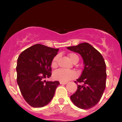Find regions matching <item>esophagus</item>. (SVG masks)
<instances>
[{
	"label": "esophagus",
	"mask_w": 122,
	"mask_h": 122,
	"mask_svg": "<svg viewBox=\"0 0 122 122\" xmlns=\"http://www.w3.org/2000/svg\"><path fill=\"white\" fill-rule=\"evenodd\" d=\"M60 84H62V85H65L67 84V82H60Z\"/></svg>",
	"instance_id": "1"
}]
</instances>
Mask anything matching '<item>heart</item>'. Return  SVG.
I'll return each instance as SVG.
<instances>
[{"instance_id": "obj_1", "label": "heart", "mask_w": 122, "mask_h": 122, "mask_svg": "<svg viewBox=\"0 0 122 122\" xmlns=\"http://www.w3.org/2000/svg\"><path fill=\"white\" fill-rule=\"evenodd\" d=\"M69 57L73 62H78V56L75 54L70 53L68 55ZM59 59V56H55L53 58L51 62V66L52 68H56L57 66V61ZM53 77L56 80L59 81L61 82H66L71 80L76 77V73L74 71L67 69H59L54 72Z\"/></svg>"}]
</instances>
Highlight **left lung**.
<instances>
[{"instance_id": "8db88e82", "label": "left lung", "mask_w": 122, "mask_h": 122, "mask_svg": "<svg viewBox=\"0 0 122 122\" xmlns=\"http://www.w3.org/2000/svg\"><path fill=\"white\" fill-rule=\"evenodd\" d=\"M66 48L79 54L84 65L81 75L74 81L76 84L82 83V85H77L76 92L70 97L71 100L79 108H92L100 101L105 89L107 75L104 59L95 48L87 43Z\"/></svg>"}]
</instances>
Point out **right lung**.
I'll list each match as a JSON object with an SVG mask.
<instances>
[{"label":"right lung","mask_w":122,"mask_h":122,"mask_svg":"<svg viewBox=\"0 0 122 122\" xmlns=\"http://www.w3.org/2000/svg\"><path fill=\"white\" fill-rule=\"evenodd\" d=\"M59 49L36 44L21 53L17 61V83L22 97L33 107H42L53 98L59 81H46L51 76V62Z\"/></svg>","instance_id":"right-lung-1"}]
</instances>
